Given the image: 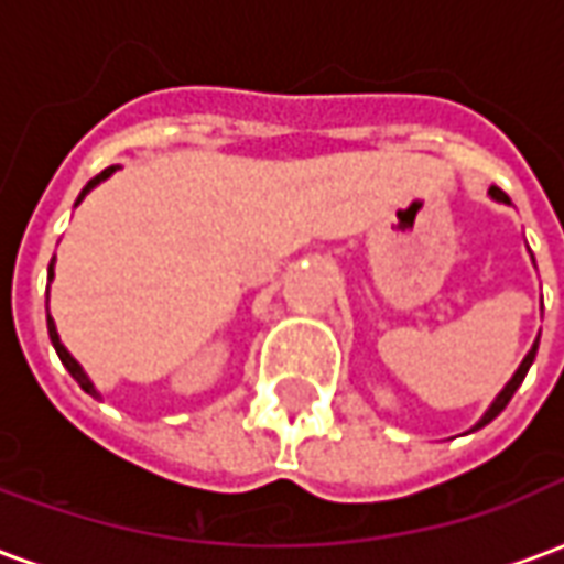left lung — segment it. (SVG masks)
I'll use <instances>...</instances> for the list:
<instances>
[{
    "label": "left lung",
    "mask_w": 564,
    "mask_h": 564,
    "mask_svg": "<svg viewBox=\"0 0 564 564\" xmlns=\"http://www.w3.org/2000/svg\"><path fill=\"white\" fill-rule=\"evenodd\" d=\"M489 198H492V202H498V205H510V198L505 196V193H501L498 186H489ZM532 262H534V257H532ZM538 341H541V338H534L532 350L525 354V359H522V362H520V368L513 371V378H510L508 383H505V390L498 392L496 399H492V404L486 408L484 416H480V420H477V423L471 425V432H477V429H484L486 423H492V420H496V416L501 414L505 408H508V402H510V399H513V392L520 390V383H522V380H525V375H529V368H532L534 354H538Z\"/></svg>",
    "instance_id": "obj_1"
}]
</instances>
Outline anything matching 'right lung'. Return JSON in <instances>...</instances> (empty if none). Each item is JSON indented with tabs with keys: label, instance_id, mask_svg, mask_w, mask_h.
I'll list each match as a JSON object with an SVG mask.
<instances>
[{
	"label": "right lung",
	"instance_id": "right-lung-1",
	"mask_svg": "<svg viewBox=\"0 0 564 564\" xmlns=\"http://www.w3.org/2000/svg\"><path fill=\"white\" fill-rule=\"evenodd\" d=\"M117 169H120V165H111V169H105L102 174H96L90 184L80 189V196H78V202H75V205H80V202H84V196H87L90 189H96V186L102 184V181H108V177H111V174H115ZM54 262H56V257L51 259V265H47V281H54ZM47 335H51V344H54V350H56V356H59V362L66 366V371H68V375H72V378L78 380L80 390L87 392V395H93V399H102V392L96 390V383H93L90 375L84 371V366H80L75 356L68 354L66 344L59 341V332H56V323H54V317H51V307H47Z\"/></svg>",
	"mask_w": 564,
	"mask_h": 564
}]
</instances>
